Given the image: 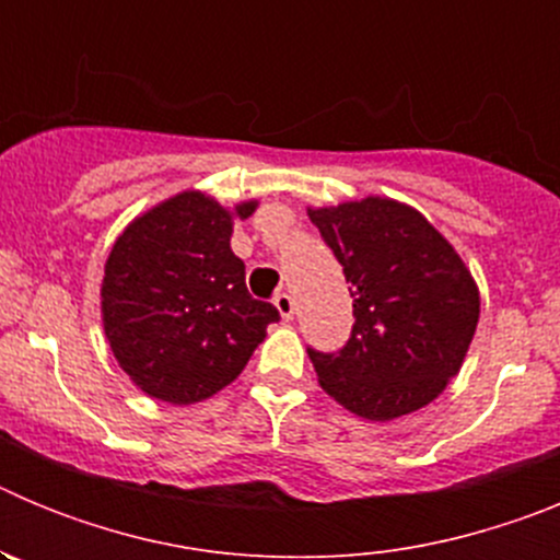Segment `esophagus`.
Returning <instances> with one entry per match:
<instances>
[{"mask_svg": "<svg viewBox=\"0 0 560 560\" xmlns=\"http://www.w3.org/2000/svg\"><path fill=\"white\" fill-rule=\"evenodd\" d=\"M275 308L280 311L283 319H291V316H294V296H291L289 291H280V294L275 296Z\"/></svg>", "mask_w": 560, "mask_h": 560, "instance_id": "esophagus-1", "label": "esophagus"}]
</instances>
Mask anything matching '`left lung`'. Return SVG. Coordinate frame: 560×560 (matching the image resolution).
Listing matches in <instances>:
<instances>
[{
  "label": "left lung",
  "instance_id": "left-lung-1",
  "mask_svg": "<svg viewBox=\"0 0 560 560\" xmlns=\"http://www.w3.org/2000/svg\"><path fill=\"white\" fill-rule=\"evenodd\" d=\"M308 215L353 285L345 348H308L323 389L368 420L427 407L459 373L477 330L471 271L418 210L393 199L370 196Z\"/></svg>",
  "mask_w": 560,
  "mask_h": 560
}]
</instances>
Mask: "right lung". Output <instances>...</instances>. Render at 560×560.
Listing matches in <instances>:
<instances>
[{"label":"right lung","mask_w":560,"mask_h":560,"mask_svg":"<svg viewBox=\"0 0 560 560\" xmlns=\"http://www.w3.org/2000/svg\"><path fill=\"white\" fill-rule=\"evenodd\" d=\"M257 201L235 207L249 219ZM232 212L205 192L162 201L117 237L103 277L114 359L151 398L196 404L241 375L280 314L246 291Z\"/></svg>","instance_id":"right-lung-1"}]
</instances>
